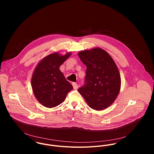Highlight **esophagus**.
Instances as JSON below:
<instances>
[{"mask_svg": "<svg viewBox=\"0 0 154 154\" xmlns=\"http://www.w3.org/2000/svg\"><path fill=\"white\" fill-rule=\"evenodd\" d=\"M72 85H73V87L75 89H77L78 88V84H76V83H73L72 84Z\"/></svg>", "mask_w": 154, "mask_h": 154, "instance_id": "obj_1", "label": "esophagus"}]
</instances>
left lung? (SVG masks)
<instances>
[{
	"mask_svg": "<svg viewBox=\"0 0 154 154\" xmlns=\"http://www.w3.org/2000/svg\"><path fill=\"white\" fill-rule=\"evenodd\" d=\"M78 56L87 69L84 84L78 91L91 109L107 108L120 88L121 79L116 63L108 53L99 48L82 51Z\"/></svg>",
	"mask_w": 154,
	"mask_h": 154,
	"instance_id": "8db88e82",
	"label": "left lung"
}]
</instances>
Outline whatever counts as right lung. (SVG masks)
I'll list each match as a JSON object with an SVG mask.
<instances>
[{
  "label": "right lung",
  "mask_w": 154,
  "mask_h": 154,
  "mask_svg": "<svg viewBox=\"0 0 154 154\" xmlns=\"http://www.w3.org/2000/svg\"><path fill=\"white\" fill-rule=\"evenodd\" d=\"M70 53L60 56L55 53L44 58L35 68L31 79L32 88L38 101L48 108L55 107L66 98L72 89L59 67Z\"/></svg>",
  "instance_id": "obj_1"
}]
</instances>
